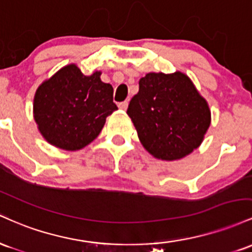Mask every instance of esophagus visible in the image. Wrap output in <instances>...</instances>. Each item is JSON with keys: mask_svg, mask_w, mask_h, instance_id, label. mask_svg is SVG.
<instances>
[{"mask_svg": "<svg viewBox=\"0 0 252 252\" xmlns=\"http://www.w3.org/2000/svg\"><path fill=\"white\" fill-rule=\"evenodd\" d=\"M127 106H128V102H127V101H124V102H120L118 104V107L120 109H123V111H126L127 109Z\"/></svg>", "mask_w": 252, "mask_h": 252, "instance_id": "34e87169", "label": "esophagus"}]
</instances>
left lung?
<instances>
[{"label":"left lung","instance_id":"8db88e82","mask_svg":"<svg viewBox=\"0 0 252 252\" xmlns=\"http://www.w3.org/2000/svg\"><path fill=\"white\" fill-rule=\"evenodd\" d=\"M127 114L140 143L158 159L174 160L199 148L211 124L205 98L182 72L148 73Z\"/></svg>","mask_w":252,"mask_h":252}]
</instances>
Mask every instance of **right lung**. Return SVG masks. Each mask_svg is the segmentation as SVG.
<instances>
[{
	"label": "right lung",
	"mask_w": 252,
	"mask_h": 252,
	"mask_svg": "<svg viewBox=\"0 0 252 252\" xmlns=\"http://www.w3.org/2000/svg\"><path fill=\"white\" fill-rule=\"evenodd\" d=\"M34 119L50 144L75 151L100 134L106 118L117 111L113 87L100 72L84 76L76 65H67L44 82L35 93Z\"/></svg>",
	"instance_id": "add662e5"
}]
</instances>
